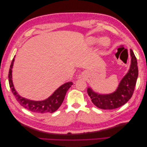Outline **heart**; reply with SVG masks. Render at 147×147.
<instances>
[{
	"label": "heart",
	"instance_id": "b5f03b06",
	"mask_svg": "<svg viewBox=\"0 0 147 147\" xmlns=\"http://www.w3.org/2000/svg\"><path fill=\"white\" fill-rule=\"evenodd\" d=\"M97 42V39L96 38H93L91 37L88 39V42L90 44H94ZM100 43L101 44L102 46H103L104 47H107L109 44V40L107 39L106 38H102L100 40Z\"/></svg>",
	"mask_w": 147,
	"mask_h": 147
}]
</instances>
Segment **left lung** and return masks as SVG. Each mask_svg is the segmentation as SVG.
<instances>
[{
	"mask_svg": "<svg viewBox=\"0 0 147 147\" xmlns=\"http://www.w3.org/2000/svg\"><path fill=\"white\" fill-rule=\"evenodd\" d=\"M131 64L130 69L119 83L115 92L107 94H100L95 92L91 88L87 90L91 101L100 109L112 110L119 107L129 100L134 91L138 77V66L137 59L133 51L130 50Z\"/></svg>",
	"mask_w": 147,
	"mask_h": 147,
	"instance_id": "obj_1",
	"label": "left lung"
}]
</instances>
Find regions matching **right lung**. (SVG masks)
Wrapping results in <instances>:
<instances>
[{
    "label": "right lung",
    "instance_id": "add662e5",
    "mask_svg": "<svg viewBox=\"0 0 147 147\" xmlns=\"http://www.w3.org/2000/svg\"><path fill=\"white\" fill-rule=\"evenodd\" d=\"M15 59L13 58L10 65L8 74V81H9L10 87L13 95L15 96L16 100L19 104L30 112L37 113H53L55 112L63 103L64 99L67 91L73 84L72 82L65 83L53 93V94L45 100L40 101L31 100L28 99L24 98L20 96L14 88L12 81V68Z\"/></svg>",
    "mask_w": 147,
    "mask_h": 147
}]
</instances>
